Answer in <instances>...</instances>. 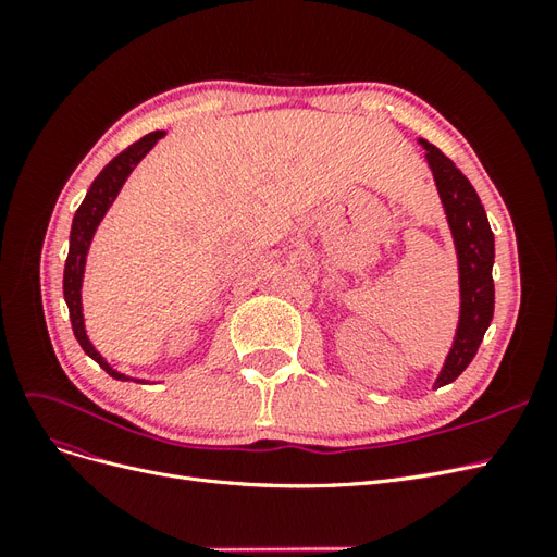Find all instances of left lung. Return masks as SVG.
Returning <instances> with one entry per match:
<instances>
[{"mask_svg": "<svg viewBox=\"0 0 557 557\" xmlns=\"http://www.w3.org/2000/svg\"><path fill=\"white\" fill-rule=\"evenodd\" d=\"M418 141L425 148V158L448 218L460 269V323L442 372L434 381V387H442L465 372L476 356L485 330L491 327L495 313V237L474 185L440 148L425 139Z\"/></svg>", "mask_w": 557, "mask_h": 557, "instance_id": "obj_1", "label": "left lung"}]
</instances>
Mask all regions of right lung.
Listing matches in <instances>:
<instances>
[{"label":"right lung","instance_id":"add662e5","mask_svg":"<svg viewBox=\"0 0 557 557\" xmlns=\"http://www.w3.org/2000/svg\"><path fill=\"white\" fill-rule=\"evenodd\" d=\"M164 137V132H150L146 134L144 139H139L137 144H132L129 148H125L121 156H115L99 176L92 181L90 190L86 195V199L81 201L78 211L74 213V223H72V234H70V256H66L64 262V281H62V290H64V301L70 307V318H72V330L74 336L78 339L81 348L86 350V356H90L104 372L117 381H137L144 383L141 379H129L125 374L113 369L99 352L86 334V323H83V305H81V288H83V272H86V258L88 250L92 244L95 232L102 223V218L107 215L109 207L113 205V199L121 193L123 183L127 181V176L132 174L134 166H137L144 156L148 153L150 148L158 144V139Z\"/></svg>","mask_w":557,"mask_h":557}]
</instances>
